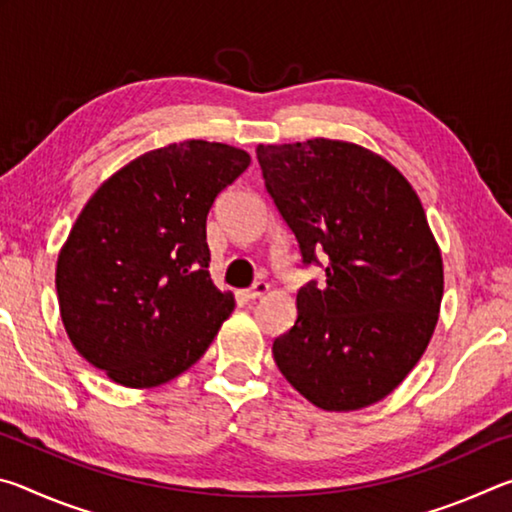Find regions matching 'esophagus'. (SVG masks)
<instances>
[{"label":"esophagus","mask_w":512,"mask_h":512,"mask_svg":"<svg viewBox=\"0 0 512 512\" xmlns=\"http://www.w3.org/2000/svg\"><path fill=\"white\" fill-rule=\"evenodd\" d=\"M266 291H268V284L259 280V282L253 284V287L244 291V298H246V300H257V298H262Z\"/></svg>","instance_id":"1"}]
</instances>
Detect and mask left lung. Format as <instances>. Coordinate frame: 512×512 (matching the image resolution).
Listing matches in <instances>:
<instances>
[{
    "label": "left lung",
    "mask_w": 512,
    "mask_h": 512,
    "mask_svg": "<svg viewBox=\"0 0 512 512\" xmlns=\"http://www.w3.org/2000/svg\"><path fill=\"white\" fill-rule=\"evenodd\" d=\"M268 196L325 282L298 291V318L273 341L289 384L325 411L393 393L427 350L443 300V259L418 194L363 146L259 144Z\"/></svg>",
    "instance_id": "obj_1"
}]
</instances>
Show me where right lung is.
<instances>
[{"label": "right lung", "mask_w": 512, "mask_h": 512, "mask_svg": "<svg viewBox=\"0 0 512 512\" xmlns=\"http://www.w3.org/2000/svg\"><path fill=\"white\" fill-rule=\"evenodd\" d=\"M250 155L203 140L140 155L83 207L58 255L69 341L128 388L158 386L210 348L235 309L207 273V214Z\"/></svg>", "instance_id": "1"}]
</instances>
